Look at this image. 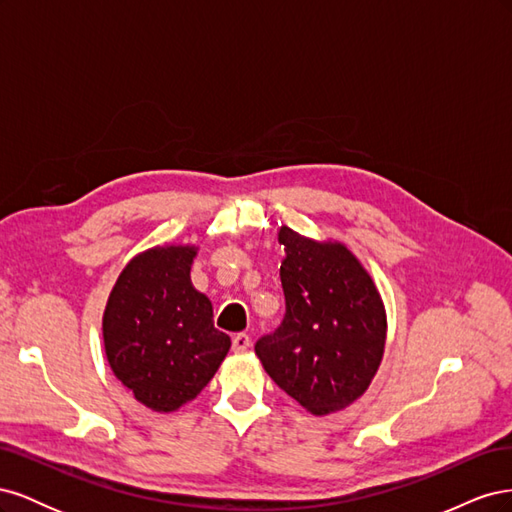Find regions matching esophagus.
I'll list each match as a JSON object with an SVG mask.
<instances>
[{
  "mask_svg": "<svg viewBox=\"0 0 512 512\" xmlns=\"http://www.w3.org/2000/svg\"><path fill=\"white\" fill-rule=\"evenodd\" d=\"M250 346H252V339L247 333H237L235 337H232V350L235 352H245Z\"/></svg>",
  "mask_w": 512,
  "mask_h": 512,
  "instance_id": "obj_1",
  "label": "esophagus"
}]
</instances>
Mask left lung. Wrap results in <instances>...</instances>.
I'll return each instance as SVG.
<instances>
[{
  "label": "left lung",
  "mask_w": 512,
  "mask_h": 512,
  "mask_svg": "<svg viewBox=\"0 0 512 512\" xmlns=\"http://www.w3.org/2000/svg\"><path fill=\"white\" fill-rule=\"evenodd\" d=\"M280 267L286 316L256 356L284 393L316 416L354 404L374 380L386 344V309L371 275L339 241L288 226Z\"/></svg>",
  "instance_id": "obj_1"
}]
</instances>
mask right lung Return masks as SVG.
Wrapping results in <instances>:
<instances>
[{
	"instance_id": "right-lung-1",
	"label": "right lung",
	"mask_w": 512,
	"mask_h": 512,
	"mask_svg": "<svg viewBox=\"0 0 512 512\" xmlns=\"http://www.w3.org/2000/svg\"><path fill=\"white\" fill-rule=\"evenodd\" d=\"M196 245L136 254L108 294L104 352L115 378L153 412H175L205 389L230 350L213 305L190 280Z\"/></svg>"
}]
</instances>
